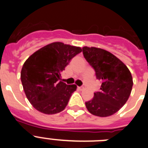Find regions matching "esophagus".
Here are the masks:
<instances>
[{
	"label": "esophagus",
	"instance_id": "esophagus-1",
	"mask_svg": "<svg viewBox=\"0 0 148 148\" xmlns=\"http://www.w3.org/2000/svg\"><path fill=\"white\" fill-rule=\"evenodd\" d=\"M78 88L79 89V90H83L84 89V87H78Z\"/></svg>",
	"mask_w": 148,
	"mask_h": 148
}]
</instances>
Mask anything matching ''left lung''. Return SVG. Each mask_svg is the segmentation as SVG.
<instances>
[{
	"instance_id": "8db88e82",
	"label": "left lung",
	"mask_w": 148,
	"mask_h": 148,
	"mask_svg": "<svg viewBox=\"0 0 148 148\" xmlns=\"http://www.w3.org/2000/svg\"><path fill=\"white\" fill-rule=\"evenodd\" d=\"M83 54L93 67L96 78L102 82L99 92L85 103L91 114L108 117L118 112L129 99L133 77L127 66L116 56L105 49L84 47Z\"/></svg>"
}]
</instances>
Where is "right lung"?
<instances>
[{
	"label": "right lung",
	"mask_w": 148,
	"mask_h": 148,
	"mask_svg": "<svg viewBox=\"0 0 148 148\" xmlns=\"http://www.w3.org/2000/svg\"><path fill=\"white\" fill-rule=\"evenodd\" d=\"M82 51L79 47L53 42L39 49L26 60L21 79L26 96L35 109L48 115L65 109L77 86L67 85L59 81L61 73Z\"/></svg>",
	"instance_id": "obj_1"
}]
</instances>
